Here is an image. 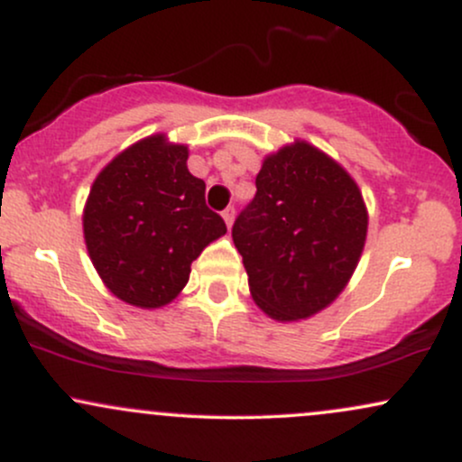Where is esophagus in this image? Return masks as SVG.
<instances>
[{
	"label": "esophagus",
	"instance_id": "34e87169",
	"mask_svg": "<svg viewBox=\"0 0 462 462\" xmlns=\"http://www.w3.org/2000/svg\"><path fill=\"white\" fill-rule=\"evenodd\" d=\"M221 217H224L226 226L232 227V224H235V206H227L224 213H221Z\"/></svg>",
	"mask_w": 462,
	"mask_h": 462
}]
</instances>
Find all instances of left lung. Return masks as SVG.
<instances>
[{"mask_svg":"<svg viewBox=\"0 0 462 462\" xmlns=\"http://www.w3.org/2000/svg\"><path fill=\"white\" fill-rule=\"evenodd\" d=\"M367 206L334 158L306 141L264 156L232 241L249 293L275 321L309 319L346 289L367 238Z\"/></svg>","mask_w":462,"mask_h":462,"instance_id":"obj_1","label":"left lung"}]
</instances>
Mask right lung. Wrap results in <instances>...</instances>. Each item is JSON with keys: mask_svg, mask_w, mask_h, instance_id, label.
<instances>
[{"mask_svg": "<svg viewBox=\"0 0 462 462\" xmlns=\"http://www.w3.org/2000/svg\"><path fill=\"white\" fill-rule=\"evenodd\" d=\"M187 161V145L152 134L95 178L82 213L84 243L106 289L125 304L161 309L176 300L190 263L227 232Z\"/></svg>", "mask_w": 462, "mask_h": 462, "instance_id": "obj_1", "label": "right lung"}]
</instances>
